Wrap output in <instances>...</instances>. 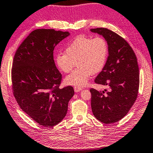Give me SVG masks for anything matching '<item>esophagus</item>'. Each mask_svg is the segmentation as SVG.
I'll use <instances>...</instances> for the list:
<instances>
[{"label": "esophagus", "mask_w": 153, "mask_h": 153, "mask_svg": "<svg viewBox=\"0 0 153 153\" xmlns=\"http://www.w3.org/2000/svg\"><path fill=\"white\" fill-rule=\"evenodd\" d=\"M74 90L75 92H79V91L83 90V88H80V87H78V86H75V87H74Z\"/></svg>", "instance_id": "obj_1"}]
</instances>
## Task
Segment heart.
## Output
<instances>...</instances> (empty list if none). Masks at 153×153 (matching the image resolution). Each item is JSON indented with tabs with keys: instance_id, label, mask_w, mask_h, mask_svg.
Wrapping results in <instances>:
<instances>
[{
	"instance_id": "obj_1",
	"label": "heart",
	"mask_w": 153,
	"mask_h": 153,
	"mask_svg": "<svg viewBox=\"0 0 153 153\" xmlns=\"http://www.w3.org/2000/svg\"><path fill=\"white\" fill-rule=\"evenodd\" d=\"M109 55V45L102 37L91 38L79 36L66 46L65 53H59L55 63L59 69L68 73L75 63L77 67L65 78L70 85L82 87L88 83L91 74L100 72L106 64Z\"/></svg>"
}]
</instances>
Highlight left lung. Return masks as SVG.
<instances>
[{"label":"left lung","instance_id":"8db88e82","mask_svg":"<svg viewBox=\"0 0 153 153\" xmlns=\"http://www.w3.org/2000/svg\"><path fill=\"white\" fill-rule=\"evenodd\" d=\"M91 31L102 36L109 45L106 64L94 80L108 89L102 91L90 89L91 110L101 123H116L128 114L137 99L140 85L137 57L128 42L116 33L107 28Z\"/></svg>","mask_w":153,"mask_h":153}]
</instances>
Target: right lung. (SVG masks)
<instances>
[{
    "label": "right lung",
    "instance_id": "obj_1",
    "mask_svg": "<svg viewBox=\"0 0 153 153\" xmlns=\"http://www.w3.org/2000/svg\"><path fill=\"white\" fill-rule=\"evenodd\" d=\"M70 33L39 29L30 33L14 55L11 68L13 94L21 109L45 127L64 118L74 88H59L62 75L56 67L53 51Z\"/></svg>",
    "mask_w": 153,
    "mask_h": 153
}]
</instances>
